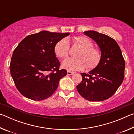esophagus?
<instances>
[{"mask_svg":"<svg viewBox=\"0 0 134 134\" xmlns=\"http://www.w3.org/2000/svg\"><path fill=\"white\" fill-rule=\"evenodd\" d=\"M72 74H74V72H71V71H67V75H72Z\"/></svg>","mask_w":134,"mask_h":134,"instance_id":"esophagus-1","label":"esophagus"}]
</instances>
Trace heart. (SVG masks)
<instances>
[{
	"mask_svg": "<svg viewBox=\"0 0 134 134\" xmlns=\"http://www.w3.org/2000/svg\"><path fill=\"white\" fill-rule=\"evenodd\" d=\"M74 44L78 45L80 49L77 52V58H68L63 61L62 67L70 71L83 70L86 67L87 70H92L98 65L101 58V53L98 49L94 48V44L89 38L79 36L73 38ZM70 45L65 38L59 41L54 47V51L61 58L69 55Z\"/></svg>",
	"mask_w": 134,
	"mask_h": 134,
	"instance_id": "heart-1",
	"label": "heart"
}]
</instances>
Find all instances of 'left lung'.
<instances>
[{"label": "left lung", "instance_id": "obj_1", "mask_svg": "<svg viewBox=\"0 0 134 134\" xmlns=\"http://www.w3.org/2000/svg\"><path fill=\"white\" fill-rule=\"evenodd\" d=\"M94 40L101 52L98 65L88 73H81V82L77 90L85 99L92 102L105 100L115 93L124 79L125 63L116 41L94 31L84 32Z\"/></svg>", "mask_w": 134, "mask_h": 134}]
</instances>
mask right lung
<instances>
[{"label":"right lung","mask_w":134,"mask_h":134,"mask_svg":"<svg viewBox=\"0 0 134 134\" xmlns=\"http://www.w3.org/2000/svg\"><path fill=\"white\" fill-rule=\"evenodd\" d=\"M69 34L42 31L27 36L18 44L11 58L10 71L16 87L23 96L42 100L57 89L67 71L59 70L60 63L54 47Z\"/></svg>","instance_id":"add662e5"}]
</instances>
